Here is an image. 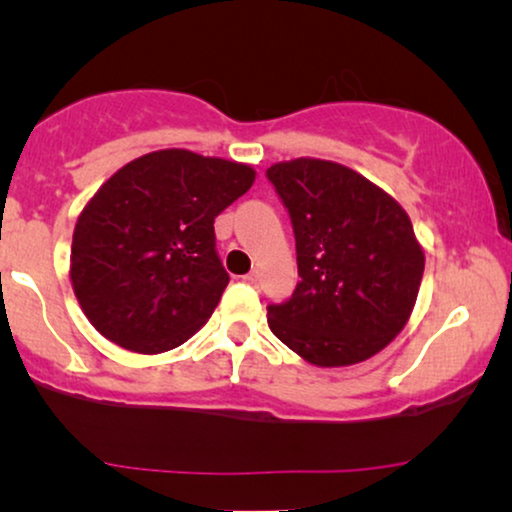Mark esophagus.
Returning <instances> with one entry per match:
<instances>
[{"label": "esophagus", "mask_w": 512, "mask_h": 512, "mask_svg": "<svg viewBox=\"0 0 512 512\" xmlns=\"http://www.w3.org/2000/svg\"><path fill=\"white\" fill-rule=\"evenodd\" d=\"M244 282L251 284V286H256L258 282H261V272H258V270H251L249 275H244Z\"/></svg>", "instance_id": "34e87169"}]
</instances>
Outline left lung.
<instances>
[{
    "instance_id": "left-lung-1",
    "label": "left lung",
    "mask_w": 512,
    "mask_h": 512,
    "mask_svg": "<svg viewBox=\"0 0 512 512\" xmlns=\"http://www.w3.org/2000/svg\"><path fill=\"white\" fill-rule=\"evenodd\" d=\"M265 177L291 216L300 282L268 305L270 331L321 368L352 366L403 331L424 251L398 202L359 172L296 158Z\"/></svg>"
}]
</instances>
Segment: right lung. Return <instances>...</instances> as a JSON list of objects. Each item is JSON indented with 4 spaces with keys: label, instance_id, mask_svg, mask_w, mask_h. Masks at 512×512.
I'll use <instances>...</instances> for the list:
<instances>
[{
    "label": "right lung",
    "instance_id": "obj_1",
    "mask_svg": "<svg viewBox=\"0 0 512 512\" xmlns=\"http://www.w3.org/2000/svg\"><path fill=\"white\" fill-rule=\"evenodd\" d=\"M254 179L249 165L165 149L104 181L76 221L69 268L90 324L139 354L191 338L230 282L214 219Z\"/></svg>",
    "mask_w": 512,
    "mask_h": 512
}]
</instances>
